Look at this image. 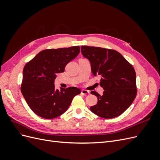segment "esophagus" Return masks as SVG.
<instances>
[{
  "mask_svg": "<svg viewBox=\"0 0 160 160\" xmlns=\"http://www.w3.org/2000/svg\"><path fill=\"white\" fill-rule=\"evenodd\" d=\"M81 93L82 95H87L89 93V91H87V90H85V89H83V90H81Z\"/></svg>",
  "mask_w": 160,
  "mask_h": 160,
  "instance_id": "esophagus-1",
  "label": "esophagus"
}]
</instances>
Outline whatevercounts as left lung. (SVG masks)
<instances>
[{
	"mask_svg": "<svg viewBox=\"0 0 160 160\" xmlns=\"http://www.w3.org/2000/svg\"><path fill=\"white\" fill-rule=\"evenodd\" d=\"M81 53L91 63V72L100 77L102 95L95 91L98 102L91 111L105 119L122 115L132 105L137 94L136 74L133 66L115 50L101 47L81 46Z\"/></svg>",
	"mask_w": 160,
	"mask_h": 160,
	"instance_id": "1",
	"label": "left lung"
}]
</instances>
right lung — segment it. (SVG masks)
<instances>
[{
    "label": "right lung",
    "mask_w": 160,
    "mask_h": 160,
    "mask_svg": "<svg viewBox=\"0 0 160 160\" xmlns=\"http://www.w3.org/2000/svg\"><path fill=\"white\" fill-rule=\"evenodd\" d=\"M79 46L39 52L23 69L21 92L34 113L45 119L62 115L81 90L76 87L60 89L55 88L57 74L79 55Z\"/></svg>",
    "instance_id": "1"
}]
</instances>
